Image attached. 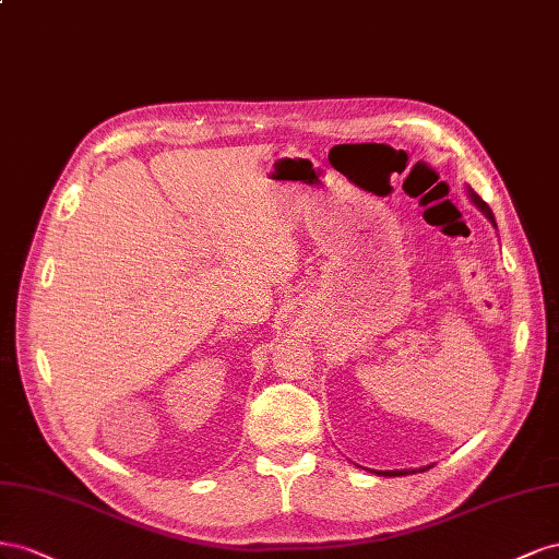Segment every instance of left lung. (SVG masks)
I'll use <instances>...</instances> for the list:
<instances>
[{
    "label": "left lung",
    "mask_w": 559,
    "mask_h": 559,
    "mask_svg": "<svg viewBox=\"0 0 559 559\" xmlns=\"http://www.w3.org/2000/svg\"><path fill=\"white\" fill-rule=\"evenodd\" d=\"M468 197H471V201L477 205V209H480L483 213H485V217L491 222L493 227H497V222H493V215H491V211H489V205L475 194V191L468 187ZM428 468V466H426ZM426 468H419V471H426ZM377 475H384V477H401V475H409V473H417V471H374Z\"/></svg>",
    "instance_id": "8db88e82"
}]
</instances>
